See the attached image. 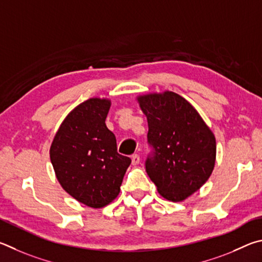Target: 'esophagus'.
<instances>
[{
	"label": "esophagus",
	"mask_w": 262,
	"mask_h": 262,
	"mask_svg": "<svg viewBox=\"0 0 262 262\" xmlns=\"http://www.w3.org/2000/svg\"><path fill=\"white\" fill-rule=\"evenodd\" d=\"M131 160H132V164H134V166H137V164H139V162H140V158H139L138 154L132 155Z\"/></svg>",
	"instance_id": "1"
}]
</instances>
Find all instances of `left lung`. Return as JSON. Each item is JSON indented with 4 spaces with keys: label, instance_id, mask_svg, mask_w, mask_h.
<instances>
[{
    "label": "left lung",
    "instance_id": "1",
    "mask_svg": "<svg viewBox=\"0 0 262 262\" xmlns=\"http://www.w3.org/2000/svg\"><path fill=\"white\" fill-rule=\"evenodd\" d=\"M148 123L155 157L146 171L158 192L173 203L189 198L212 175L216 160L213 131L189 101L171 91L137 96Z\"/></svg>",
    "mask_w": 262,
    "mask_h": 262
}]
</instances>
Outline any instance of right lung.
I'll use <instances>...</instances> for the list:
<instances>
[{
	"mask_svg": "<svg viewBox=\"0 0 262 262\" xmlns=\"http://www.w3.org/2000/svg\"><path fill=\"white\" fill-rule=\"evenodd\" d=\"M112 101L91 98L73 108L61 123L49 149L63 190L92 208L117 198L130 158L117 153L116 138L105 125Z\"/></svg>",
	"mask_w": 262,
	"mask_h": 262,
	"instance_id": "1",
	"label": "right lung"
}]
</instances>
